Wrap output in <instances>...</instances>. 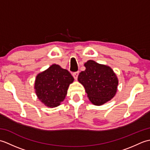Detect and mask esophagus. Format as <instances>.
I'll use <instances>...</instances> for the list:
<instances>
[{
  "mask_svg": "<svg viewBox=\"0 0 150 150\" xmlns=\"http://www.w3.org/2000/svg\"><path fill=\"white\" fill-rule=\"evenodd\" d=\"M79 71L78 72H75L74 73H73V77H74V79L75 80H77V78H78V75H79Z\"/></svg>",
  "mask_w": 150,
  "mask_h": 150,
  "instance_id": "34e87169",
  "label": "esophagus"
}]
</instances>
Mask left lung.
<instances>
[{"label": "left lung", "mask_w": 150, "mask_h": 150, "mask_svg": "<svg viewBox=\"0 0 150 150\" xmlns=\"http://www.w3.org/2000/svg\"><path fill=\"white\" fill-rule=\"evenodd\" d=\"M86 69L79 73L78 81L83 85L88 97L95 106H101L115 95L119 80L110 66L89 60Z\"/></svg>", "instance_id": "8db88e82"}]
</instances>
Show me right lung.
Listing matches in <instances>:
<instances>
[{"label": "right lung", "mask_w": 150, "mask_h": 150, "mask_svg": "<svg viewBox=\"0 0 150 150\" xmlns=\"http://www.w3.org/2000/svg\"><path fill=\"white\" fill-rule=\"evenodd\" d=\"M73 81L74 79L68 70L53 64L37 75L35 91L46 106L55 108L64 100L69 86Z\"/></svg>", "instance_id": "add662e5"}]
</instances>
